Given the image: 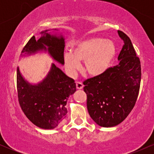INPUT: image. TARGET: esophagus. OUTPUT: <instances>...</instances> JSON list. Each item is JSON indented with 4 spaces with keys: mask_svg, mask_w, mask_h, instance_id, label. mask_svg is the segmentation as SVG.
Segmentation results:
<instances>
[{
    "mask_svg": "<svg viewBox=\"0 0 154 154\" xmlns=\"http://www.w3.org/2000/svg\"><path fill=\"white\" fill-rule=\"evenodd\" d=\"M76 86H77V89L78 90H81L83 88V84L81 82H76Z\"/></svg>",
    "mask_w": 154,
    "mask_h": 154,
    "instance_id": "obj_1",
    "label": "esophagus"
}]
</instances>
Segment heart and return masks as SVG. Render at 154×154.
<instances>
[{
  "mask_svg": "<svg viewBox=\"0 0 154 154\" xmlns=\"http://www.w3.org/2000/svg\"><path fill=\"white\" fill-rule=\"evenodd\" d=\"M116 48L111 40L103 38H93L79 42L71 53L64 54V63L67 71L74 75L85 62L84 72L91 77H97L108 71L115 58Z\"/></svg>",
  "mask_w": 154,
  "mask_h": 154,
  "instance_id": "1",
  "label": "heart"
}]
</instances>
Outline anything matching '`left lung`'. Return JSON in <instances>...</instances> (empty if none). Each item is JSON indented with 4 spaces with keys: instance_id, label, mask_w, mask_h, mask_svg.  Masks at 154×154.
<instances>
[{
    "instance_id": "obj_1",
    "label": "left lung",
    "mask_w": 154,
    "mask_h": 154,
    "mask_svg": "<svg viewBox=\"0 0 154 154\" xmlns=\"http://www.w3.org/2000/svg\"><path fill=\"white\" fill-rule=\"evenodd\" d=\"M118 34L124 42L118 56L119 65L83 82L88 113L103 128L116 126L126 119L135 106L140 85V59L128 35L120 30Z\"/></svg>"
}]
</instances>
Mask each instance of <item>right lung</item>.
Listing matches in <instances>:
<instances>
[{
	"instance_id": "obj_1",
	"label": "right lung",
	"mask_w": 154,
	"mask_h": 154,
	"mask_svg": "<svg viewBox=\"0 0 154 154\" xmlns=\"http://www.w3.org/2000/svg\"><path fill=\"white\" fill-rule=\"evenodd\" d=\"M42 32L38 40L32 36L26 44L22 54H35L40 51L49 53L55 61L63 64L64 38ZM17 85L19 103L26 117L38 128H56L67 115V100L76 91L75 80L67 77L54 63L45 79L37 85L24 79L17 67Z\"/></svg>"
}]
</instances>
